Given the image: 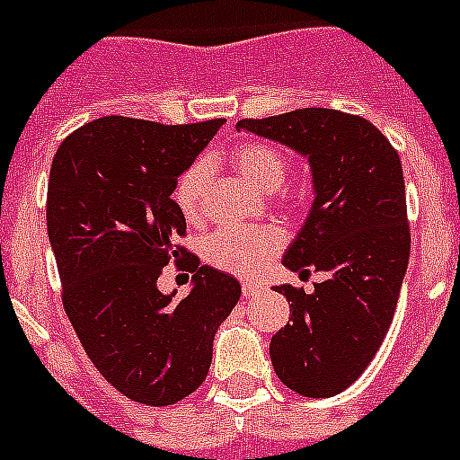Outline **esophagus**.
Returning <instances> with one entry per match:
<instances>
[{
    "mask_svg": "<svg viewBox=\"0 0 460 460\" xmlns=\"http://www.w3.org/2000/svg\"><path fill=\"white\" fill-rule=\"evenodd\" d=\"M259 293H263V286H259V283H243V297H254Z\"/></svg>",
    "mask_w": 460,
    "mask_h": 460,
    "instance_id": "1",
    "label": "esophagus"
}]
</instances>
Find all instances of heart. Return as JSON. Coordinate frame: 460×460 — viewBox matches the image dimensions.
Instances as JSON below:
<instances>
[{"instance_id":"b5f03b06","label":"heart","mask_w":460,"mask_h":460,"mask_svg":"<svg viewBox=\"0 0 460 460\" xmlns=\"http://www.w3.org/2000/svg\"><path fill=\"white\" fill-rule=\"evenodd\" d=\"M235 172H240L250 183L263 190H279L288 174V158L277 145L252 140L243 143L226 154ZM208 163H192L174 183L172 199L179 213L188 222H199L204 216V190L208 183ZM281 247V234L274 226L259 229H238L226 226L217 229L201 243V254L213 268L238 277H254L261 268L270 263Z\"/></svg>"}]
</instances>
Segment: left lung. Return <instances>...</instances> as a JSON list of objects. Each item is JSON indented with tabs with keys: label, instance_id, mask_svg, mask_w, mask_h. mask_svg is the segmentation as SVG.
<instances>
[{
	"label": "left lung",
	"instance_id": "1",
	"mask_svg": "<svg viewBox=\"0 0 460 460\" xmlns=\"http://www.w3.org/2000/svg\"><path fill=\"white\" fill-rule=\"evenodd\" d=\"M308 156L315 201L283 265L327 279L311 295L277 286L290 320L270 341L279 379L304 397H333L370 366L397 306L411 254L402 161L366 118L299 109L240 119L238 131Z\"/></svg>",
	"mask_w": 460,
	"mask_h": 460
}]
</instances>
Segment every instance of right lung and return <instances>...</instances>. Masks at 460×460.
Segmentation results:
<instances>
[{
  "label": "right lung",
  "mask_w": 460,
  "mask_h": 460,
  "mask_svg": "<svg viewBox=\"0 0 460 460\" xmlns=\"http://www.w3.org/2000/svg\"><path fill=\"white\" fill-rule=\"evenodd\" d=\"M222 124L109 115L70 133L51 161L47 234L63 306L94 367L140 404H177L199 388L217 327L240 299L234 277L177 243L186 217L172 199ZM172 260L193 274L183 300L155 286Z\"/></svg>",
  "instance_id": "obj_1"
}]
</instances>
